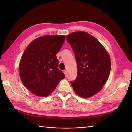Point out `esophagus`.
I'll use <instances>...</instances> for the list:
<instances>
[{"mask_svg": "<svg viewBox=\"0 0 132 132\" xmlns=\"http://www.w3.org/2000/svg\"><path fill=\"white\" fill-rule=\"evenodd\" d=\"M64 74H65V75L66 76V77H67V71L66 70H65V71H64Z\"/></svg>", "mask_w": 132, "mask_h": 132, "instance_id": "1", "label": "esophagus"}]
</instances>
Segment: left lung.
I'll return each instance as SVG.
<instances>
[{"instance_id":"1","label":"left lung","mask_w":132,"mask_h":132,"mask_svg":"<svg viewBox=\"0 0 132 132\" xmlns=\"http://www.w3.org/2000/svg\"><path fill=\"white\" fill-rule=\"evenodd\" d=\"M66 39L78 67L77 79L71 85L81 97H91L101 90L109 77L111 61L109 53L97 39L85 31L72 32Z\"/></svg>"}]
</instances>
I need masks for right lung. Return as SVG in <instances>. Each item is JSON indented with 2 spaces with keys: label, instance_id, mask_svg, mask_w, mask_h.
<instances>
[{
  "label": "right lung",
  "instance_id": "right-lung-1",
  "mask_svg": "<svg viewBox=\"0 0 132 132\" xmlns=\"http://www.w3.org/2000/svg\"><path fill=\"white\" fill-rule=\"evenodd\" d=\"M65 40V35H44L26 48L20 61V77L35 95L47 97L65 78L64 73L58 69L56 57Z\"/></svg>",
  "mask_w": 132,
  "mask_h": 132
}]
</instances>
